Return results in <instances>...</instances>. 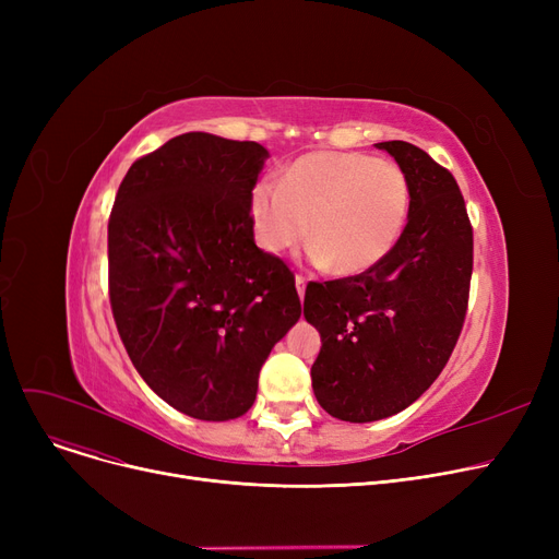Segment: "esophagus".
Wrapping results in <instances>:
<instances>
[{
  "mask_svg": "<svg viewBox=\"0 0 559 559\" xmlns=\"http://www.w3.org/2000/svg\"><path fill=\"white\" fill-rule=\"evenodd\" d=\"M297 289H299V297L304 299L306 297V283H308V278L306 276H301V274H297Z\"/></svg>",
  "mask_w": 559,
  "mask_h": 559,
  "instance_id": "1",
  "label": "esophagus"
}]
</instances>
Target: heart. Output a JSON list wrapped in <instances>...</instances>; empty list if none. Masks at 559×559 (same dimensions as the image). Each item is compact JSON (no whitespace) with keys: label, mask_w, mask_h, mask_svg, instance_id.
<instances>
[{"label":"heart","mask_w":559,"mask_h":559,"mask_svg":"<svg viewBox=\"0 0 559 559\" xmlns=\"http://www.w3.org/2000/svg\"><path fill=\"white\" fill-rule=\"evenodd\" d=\"M409 213L405 171L360 152H317L292 163L278 183L251 194L258 245L281 253L306 230L312 255L335 274H360L399 242Z\"/></svg>","instance_id":"1"}]
</instances>
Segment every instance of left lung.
Listing matches in <instances>:
<instances>
[{
    "mask_svg": "<svg viewBox=\"0 0 559 559\" xmlns=\"http://www.w3.org/2000/svg\"><path fill=\"white\" fill-rule=\"evenodd\" d=\"M405 171L409 213L371 270L306 287L321 335L312 390L335 419L367 424L415 403L447 367L468 304L474 228L453 174L419 146L378 142Z\"/></svg>",
    "mask_w": 559,
    "mask_h": 559,
    "instance_id": "left-lung-1",
    "label": "left lung"
}]
</instances>
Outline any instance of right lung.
<instances>
[{
    "label": "right lung",
    "mask_w": 559,
    "mask_h": 559,
    "mask_svg": "<svg viewBox=\"0 0 559 559\" xmlns=\"http://www.w3.org/2000/svg\"><path fill=\"white\" fill-rule=\"evenodd\" d=\"M270 152L183 133L138 158L108 219V295L127 354L165 403L242 417L301 301L287 264L253 242L251 192Z\"/></svg>",
    "instance_id": "right-lung-1"
}]
</instances>
